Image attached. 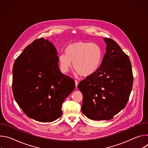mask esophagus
I'll list each match as a JSON object with an SVG mask.
<instances>
[{"mask_svg":"<svg viewBox=\"0 0 148 148\" xmlns=\"http://www.w3.org/2000/svg\"><path fill=\"white\" fill-rule=\"evenodd\" d=\"M75 87L76 88H77V86H78V81L77 80H75Z\"/></svg>","mask_w":148,"mask_h":148,"instance_id":"obj_1","label":"esophagus"}]
</instances>
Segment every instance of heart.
Instances as JSON below:
<instances>
[{"mask_svg":"<svg viewBox=\"0 0 148 148\" xmlns=\"http://www.w3.org/2000/svg\"><path fill=\"white\" fill-rule=\"evenodd\" d=\"M66 54L59 57L61 70L67 72L72 67L81 76L89 77L93 75L98 69L102 59L100 47L91 42L79 41L67 46Z\"/></svg>","mask_w":148,"mask_h":148,"instance_id":"b5f03b06","label":"heart"}]
</instances>
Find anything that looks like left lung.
<instances>
[{
	"mask_svg": "<svg viewBox=\"0 0 148 148\" xmlns=\"http://www.w3.org/2000/svg\"><path fill=\"white\" fill-rule=\"evenodd\" d=\"M107 44L100 67L80 81L83 95L82 112L92 120H110L128 103L133 86L130 60L116 42L105 37Z\"/></svg>",
	"mask_w": 148,
	"mask_h": 148,
	"instance_id": "obj_1",
	"label": "left lung"
}]
</instances>
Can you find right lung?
I'll list each match as a JSON object with an SVG mask.
<instances>
[{
  "label": "right lung",
  "mask_w": 148,
  "mask_h": 148,
  "mask_svg": "<svg viewBox=\"0 0 148 148\" xmlns=\"http://www.w3.org/2000/svg\"><path fill=\"white\" fill-rule=\"evenodd\" d=\"M58 59L53 45L40 38L14 61V99L23 112L37 121L49 122L59 118L62 102L75 88L74 80L61 73Z\"/></svg>",
  "instance_id": "right-lung-1"
}]
</instances>
